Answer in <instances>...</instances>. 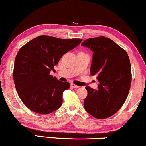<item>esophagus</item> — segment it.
Here are the masks:
<instances>
[{
    "mask_svg": "<svg viewBox=\"0 0 146 146\" xmlns=\"http://www.w3.org/2000/svg\"><path fill=\"white\" fill-rule=\"evenodd\" d=\"M71 85V86L73 87L74 88H79V87H80L79 86H78V85H75V84H73V83H72Z\"/></svg>",
    "mask_w": 146,
    "mask_h": 146,
    "instance_id": "obj_1",
    "label": "esophagus"
}]
</instances>
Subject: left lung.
<instances>
[{"instance_id": "left-lung-1", "label": "left lung", "mask_w": 146, "mask_h": 146, "mask_svg": "<svg viewBox=\"0 0 146 146\" xmlns=\"http://www.w3.org/2000/svg\"><path fill=\"white\" fill-rule=\"evenodd\" d=\"M82 46L93 52L90 74L100 83L97 90L86 87L88 95L84 107L95 118H108L121 108L130 90L132 74L128 53L103 36L87 39Z\"/></svg>"}]
</instances>
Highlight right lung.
I'll list each match as a JSON object with an SVG mask.
<instances>
[{"instance_id": "obj_1", "label": "right lung", "mask_w": 146, "mask_h": 146, "mask_svg": "<svg viewBox=\"0 0 146 146\" xmlns=\"http://www.w3.org/2000/svg\"><path fill=\"white\" fill-rule=\"evenodd\" d=\"M82 39H60L40 36L22 46L14 61V81L19 98L29 109L49 114L62 104V94L70 84L50 75L54 66Z\"/></svg>"}]
</instances>
